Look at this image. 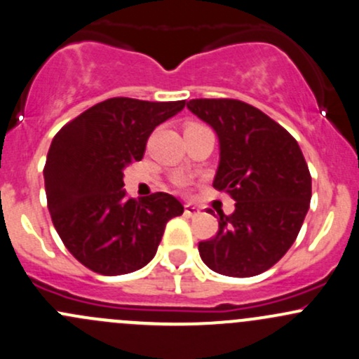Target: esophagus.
<instances>
[{
	"mask_svg": "<svg viewBox=\"0 0 359 359\" xmlns=\"http://www.w3.org/2000/svg\"><path fill=\"white\" fill-rule=\"evenodd\" d=\"M184 213H186L187 217H196V215H200V208H198V206H194V205H186L184 206Z\"/></svg>",
	"mask_w": 359,
	"mask_h": 359,
	"instance_id": "34e87169",
	"label": "esophagus"
}]
</instances>
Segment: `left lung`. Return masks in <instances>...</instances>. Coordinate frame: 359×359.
<instances>
[{"instance_id":"obj_1","label":"left lung","mask_w":359,"mask_h":359,"mask_svg":"<svg viewBox=\"0 0 359 359\" xmlns=\"http://www.w3.org/2000/svg\"><path fill=\"white\" fill-rule=\"evenodd\" d=\"M191 112L219 135L213 187L236 201L220 213L219 231L200 241L203 262L233 278L273 267L297 240L311 203V173L290 133L257 107L236 99H193Z\"/></svg>"}]
</instances>
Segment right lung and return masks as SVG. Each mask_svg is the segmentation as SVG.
Instances as JSON below:
<instances>
[{
    "instance_id": "obj_1",
    "label": "right lung",
    "mask_w": 359,
    "mask_h": 359,
    "mask_svg": "<svg viewBox=\"0 0 359 359\" xmlns=\"http://www.w3.org/2000/svg\"><path fill=\"white\" fill-rule=\"evenodd\" d=\"M184 106L186 100L114 97L53 137L43 170L50 217L72 257L93 273L118 276L144 267L156 255L166 222L182 215L172 194L126 196L123 168L142 159L153 130Z\"/></svg>"
}]
</instances>
